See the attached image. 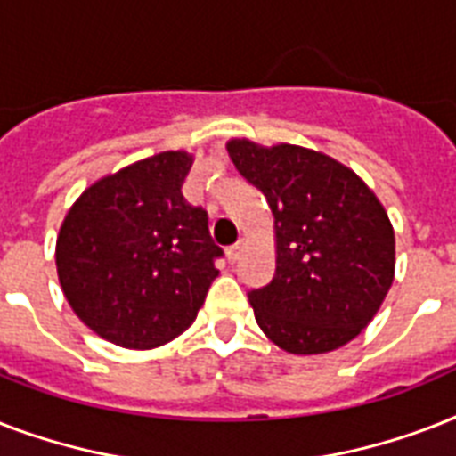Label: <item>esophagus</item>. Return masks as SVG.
<instances>
[{"mask_svg": "<svg viewBox=\"0 0 456 456\" xmlns=\"http://www.w3.org/2000/svg\"><path fill=\"white\" fill-rule=\"evenodd\" d=\"M241 253H243V241L234 243V246H229L227 248V260L229 263H236V260L241 257Z\"/></svg>", "mask_w": 456, "mask_h": 456, "instance_id": "obj_1", "label": "esophagus"}]
</instances>
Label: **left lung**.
<instances>
[{"label": "left lung", "mask_w": 456, "mask_h": 456, "mask_svg": "<svg viewBox=\"0 0 456 456\" xmlns=\"http://www.w3.org/2000/svg\"><path fill=\"white\" fill-rule=\"evenodd\" d=\"M227 151L274 217L277 270L248 293L257 326L293 354L350 343L395 277V232L381 200L326 153L248 139H232Z\"/></svg>", "instance_id": "8db88e82"}]
</instances>
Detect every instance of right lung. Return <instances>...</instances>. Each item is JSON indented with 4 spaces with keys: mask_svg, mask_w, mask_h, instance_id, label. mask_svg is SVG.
I'll use <instances>...</instances> for the list:
<instances>
[{
    "mask_svg": "<svg viewBox=\"0 0 456 456\" xmlns=\"http://www.w3.org/2000/svg\"><path fill=\"white\" fill-rule=\"evenodd\" d=\"M193 158L163 151L82 191L56 239L63 296L96 336L151 350L191 326L222 256L182 184Z\"/></svg>",
    "mask_w": 456,
    "mask_h": 456,
    "instance_id": "add662e5",
    "label": "right lung"
}]
</instances>
